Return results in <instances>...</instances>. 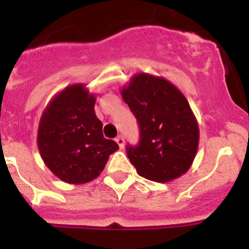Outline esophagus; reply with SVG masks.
<instances>
[{
	"instance_id": "obj_1",
	"label": "esophagus",
	"mask_w": 249,
	"mask_h": 249,
	"mask_svg": "<svg viewBox=\"0 0 249 249\" xmlns=\"http://www.w3.org/2000/svg\"><path fill=\"white\" fill-rule=\"evenodd\" d=\"M115 142L118 143V145H119V148H120V149H123V148H124L125 141H124V138H123V135H119V137H116Z\"/></svg>"
}]
</instances>
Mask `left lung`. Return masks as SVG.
<instances>
[{"label":"left lung","mask_w":249,"mask_h":249,"mask_svg":"<svg viewBox=\"0 0 249 249\" xmlns=\"http://www.w3.org/2000/svg\"><path fill=\"white\" fill-rule=\"evenodd\" d=\"M139 123L141 142L128 147L138 175L168 182L185 175L199 147L200 130L190 104L163 77L137 73L120 91Z\"/></svg>","instance_id":"8db88e82"}]
</instances>
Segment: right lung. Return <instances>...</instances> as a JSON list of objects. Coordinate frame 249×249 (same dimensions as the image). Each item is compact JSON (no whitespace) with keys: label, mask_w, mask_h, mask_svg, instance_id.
<instances>
[{"label":"right lung","mask_w":249,"mask_h":249,"mask_svg":"<svg viewBox=\"0 0 249 249\" xmlns=\"http://www.w3.org/2000/svg\"><path fill=\"white\" fill-rule=\"evenodd\" d=\"M95 102L85 83H74L54 96L40 116L37 149L45 166L66 183L83 185L99 177L119 149L102 135Z\"/></svg>","instance_id":"1"}]
</instances>
